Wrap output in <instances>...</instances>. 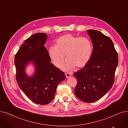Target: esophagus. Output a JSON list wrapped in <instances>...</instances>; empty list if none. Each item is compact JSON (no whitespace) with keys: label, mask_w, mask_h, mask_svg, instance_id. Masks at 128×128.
<instances>
[{"label":"esophagus","mask_w":128,"mask_h":128,"mask_svg":"<svg viewBox=\"0 0 128 128\" xmlns=\"http://www.w3.org/2000/svg\"><path fill=\"white\" fill-rule=\"evenodd\" d=\"M65 76H66V77L67 78H70V77H71V74H70V73H66Z\"/></svg>","instance_id":"34e87169"}]
</instances>
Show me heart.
<instances>
[{
    "instance_id": "b5f03b06",
    "label": "heart",
    "mask_w": 128,
    "mask_h": 128,
    "mask_svg": "<svg viewBox=\"0 0 128 128\" xmlns=\"http://www.w3.org/2000/svg\"><path fill=\"white\" fill-rule=\"evenodd\" d=\"M56 43V46H50L48 53L52 62L56 68L63 66L65 55L68 60L64 68L65 70H70L75 67L77 68H84L89 62L93 46L88 38L68 34L58 38Z\"/></svg>"
}]
</instances>
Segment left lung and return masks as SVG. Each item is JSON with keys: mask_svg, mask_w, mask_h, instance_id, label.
Wrapping results in <instances>:
<instances>
[{"mask_svg": "<svg viewBox=\"0 0 128 128\" xmlns=\"http://www.w3.org/2000/svg\"><path fill=\"white\" fill-rule=\"evenodd\" d=\"M87 33L93 46L92 54L88 64L74 74L77 79L74 92L82 101L92 103L112 88L118 58L110 37L96 30H89Z\"/></svg>", "mask_w": 128, "mask_h": 128, "instance_id": "left-lung-1", "label": "left lung"}]
</instances>
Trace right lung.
I'll return each mask as SVG.
<instances>
[{
    "mask_svg": "<svg viewBox=\"0 0 128 128\" xmlns=\"http://www.w3.org/2000/svg\"><path fill=\"white\" fill-rule=\"evenodd\" d=\"M46 39L45 33L32 35L25 40L14 58L18 86L32 102L40 105L52 101L58 84L65 79L64 72L50 62L44 46ZM30 62L35 66L32 76L25 72L26 67Z\"/></svg>",
    "mask_w": 128,
    "mask_h": 128,
    "instance_id": "right-lung-1",
    "label": "right lung"
}]
</instances>
